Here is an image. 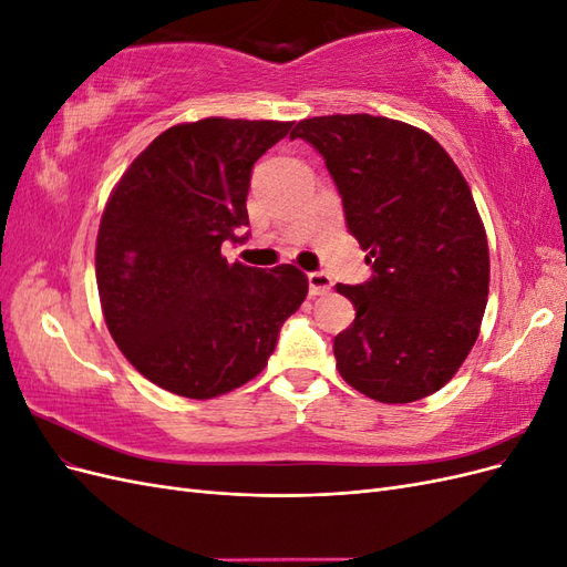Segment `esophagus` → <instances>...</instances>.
I'll return each instance as SVG.
<instances>
[{"label":"esophagus","mask_w":567,"mask_h":567,"mask_svg":"<svg viewBox=\"0 0 567 567\" xmlns=\"http://www.w3.org/2000/svg\"><path fill=\"white\" fill-rule=\"evenodd\" d=\"M307 279H310V296H323L329 293L333 281L326 271H310L307 274Z\"/></svg>","instance_id":"34e87169"}]
</instances>
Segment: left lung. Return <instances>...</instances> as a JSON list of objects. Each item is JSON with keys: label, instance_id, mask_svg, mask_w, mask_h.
Segmentation results:
<instances>
[{"label": "left lung", "instance_id": "obj_1", "mask_svg": "<svg viewBox=\"0 0 567 567\" xmlns=\"http://www.w3.org/2000/svg\"><path fill=\"white\" fill-rule=\"evenodd\" d=\"M373 277L338 284L357 317L333 340L342 381L383 404L427 398L463 364L483 323L489 248L468 182L431 134L369 113L305 117Z\"/></svg>", "mask_w": 567, "mask_h": 567}]
</instances>
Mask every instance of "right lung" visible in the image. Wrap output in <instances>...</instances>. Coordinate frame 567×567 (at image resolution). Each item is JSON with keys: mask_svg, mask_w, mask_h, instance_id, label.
Returning a JSON list of instances; mask_svg holds the SVG:
<instances>
[{"mask_svg": "<svg viewBox=\"0 0 567 567\" xmlns=\"http://www.w3.org/2000/svg\"><path fill=\"white\" fill-rule=\"evenodd\" d=\"M279 120L203 117L158 134L101 215L96 286L113 340L144 379L213 400L267 367L281 323L307 298L293 265H229L244 241L255 161L288 134Z\"/></svg>", "mask_w": 567, "mask_h": 567, "instance_id": "obj_1", "label": "right lung"}]
</instances>
